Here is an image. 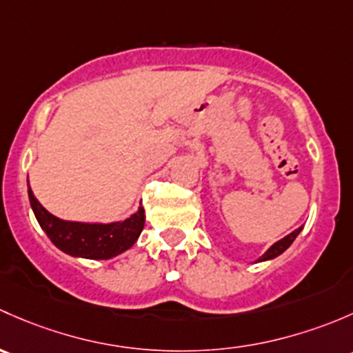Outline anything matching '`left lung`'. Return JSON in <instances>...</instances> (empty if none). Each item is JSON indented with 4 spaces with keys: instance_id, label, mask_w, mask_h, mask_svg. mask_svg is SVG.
Instances as JSON below:
<instances>
[{
    "instance_id": "8db88e82",
    "label": "left lung",
    "mask_w": 353,
    "mask_h": 353,
    "mask_svg": "<svg viewBox=\"0 0 353 353\" xmlns=\"http://www.w3.org/2000/svg\"><path fill=\"white\" fill-rule=\"evenodd\" d=\"M303 231V226L297 228V230H294L292 232H289V234L284 236L282 239H279L277 243H274V245L270 246V248L267 250V252L263 253L260 258H258V261H267V260H274V258H277L279 255H282V253L285 252L287 248H289L290 245L294 243V239L299 236V232Z\"/></svg>"
}]
</instances>
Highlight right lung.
I'll use <instances>...</instances> for the list:
<instances>
[{"instance_id": "obj_1", "label": "right lung", "mask_w": 353, "mask_h": 353, "mask_svg": "<svg viewBox=\"0 0 353 353\" xmlns=\"http://www.w3.org/2000/svg\"><path fill=\"white\" fill-rule=\"evenodd\" d=\"M28 201L37 217L39 224L56 248L74 258L88 260H108L132 248L144 228L146 214L144 207L127 219L114 223H81V221H64L50 214L41 202L35 199L27 180Z\"/></svg>"}]
</instances>
